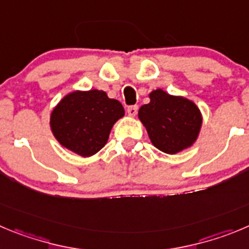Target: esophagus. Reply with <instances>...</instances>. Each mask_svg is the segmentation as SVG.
<instances>
[{
	"label": "esophagus",
	"mask_w": 249,
	"mask_h": 249,
	"mask_svg": "<svg viewBox=\"0 0 249 249\" xmlns=\"http://www.w3.org/2000/svg\"><path fill=\"white\" fill-rule=\"evenodd\" d=\"M127 115L129 117H135L136 113H138V106H130L127 107Z\"/></svg>",
	"instance_id": "1"
}]
</instances>
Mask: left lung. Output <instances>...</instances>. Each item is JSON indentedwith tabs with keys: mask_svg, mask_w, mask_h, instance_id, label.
Segmentation results:
<instances>
[{
	"mask_svg": "<svg viewBox=\"0 0 249 249\" xmlns=\"http://www.w3.org/2000/svg\"><path fill=\"white\" fill-rule=\"evenodd\" d=\"M139 119L155 147L174 155L190 147L198 139L203 118L196 104L162 89L150 93V103L139 109Z\"/></svg>",
	"mask_w": 249,
	"mask_h": 249,
	"instance_id": "left-lung-1",
	"label": "left lung"
}]
</instances>
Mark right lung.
I'll return each mask as SVG.
<instances>
[{
    "label": "right lung",
    "mask_w": 249,
    "mask_h": 249,
    "mask_svg": "<svg viewBox=\"0 0 249 249\" xmlns=\"http://www.w3.org/2000/svg\"><path fill=\"white\" fill-rule=\"evenodd\" d=\"M124 108L103 90H75L64 97L50 115L51 131L64 147L89 157L104 147Z\"/></svg>",
    "instance_id": "obj_1"
}]
</instances>
